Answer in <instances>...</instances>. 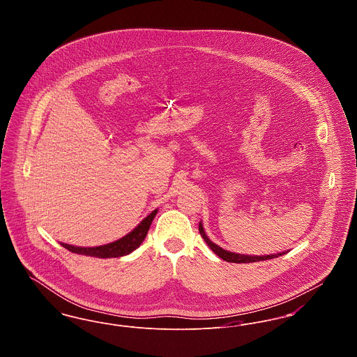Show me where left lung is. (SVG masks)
Listing matches in <instances>:
<instances>
[{
  "instance_id": "obj_1",
  "label": "left lung",
  "mask_w": 357,
  "mask_h": 357,
  "mask_svg": "<svg viewBox=\"0 0 357 357\" xmlns=\"http://www.w3.org/2000/svg\"><path fill=\"white\" fill-rule=\"evenodd\" d=\"M199 233L201 236L206 241V243L208 245V248L218 255L220 258H222L223 261L226 262H234V264H249V262H257V261H265V259H272V258H277L280 255H287V252H282V253H277V255H237V253H231V252H227L225 249L220 248L218 245H215L214 242H211L208 237L206 236L204 233V226L202 223H199Z\"/></svg>"
}]
</instances>
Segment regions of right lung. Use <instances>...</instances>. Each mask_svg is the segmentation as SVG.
I'll return each mask as SVG.
<instances>
[{
	"instance_id": "right-lung-1",
	"label": "right lung",
	"mask_w": 357,
	"mask_h": 357,
	"mask_svg": "<svg viewBox=\"0 0 357 357\" xmlns=\"http://www.w3.org/2000/svg\"><path fill=\"white\" fill-rule=\"evenodd\" d=\"M156 213H158V208L153 210L150 215H147L143 221L140 222L131 233H128L127 236L120 238L115 242H111L102 246H96V248H80V246H72L61 242V246L76 255H89V257H98V258H114V257L130 255L144 241Z\"/></svg>"
}]
</instances>
